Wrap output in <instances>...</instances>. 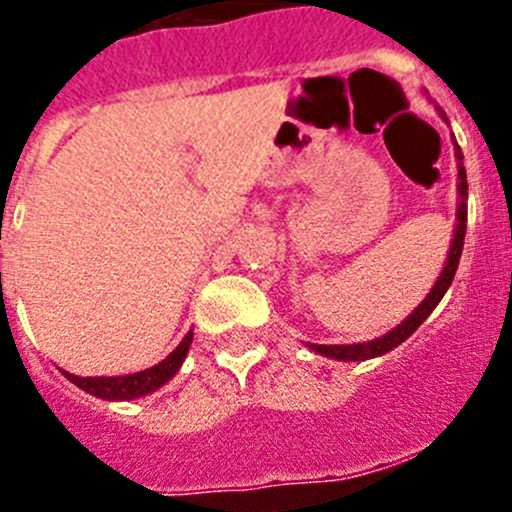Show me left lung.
Listing matches in <instances>:
<instances>
[{
    "label": "left lung",
    "mask_w": 512,
    "mask_h": 512,
    "mask_svg": "<svg viewBox=\"0 0 512 512\" xmlns=\"http://www.w3.org/2000/svg\"><path fill=\"white\" fill-rule=\"evenodd\" d=\"M441 110V107H438ZM441 117L446 120V115L441 112ZM456 146V140H454ZM456 169H459V182H456V192H459V207H456V228H454V241H451L449 259H446V266H443L441 277L436 279L433 289L428 292L423 302L410 312L408 318L402 320L397 328H392L390 333H384L382 338H374V341L366 343H346V346H323V343H307V348H312L315 354L328 356V359L336 361H366L374 359V356H382L392 348L400 346L402 341H408L415 330L420 328L428 315L436 310V305L441 302V297L446 295V289L454 282V274L459 269L461 259V248H464V235H467V169H464V156H461V148L456 146Z\"/></svg>",
    "instance_id": "obj_1"
}]
</instances>
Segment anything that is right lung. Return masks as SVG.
Here are the masks:
<instances>
[{
    "label": "right lung",
    "mask_w": 512,
    "mask_h": 512,
    "mask_svg": "<svg viewBox=\"0 0 512 512\" xmlns=\"http://www.w3.org/2000/svg\"><path fill=\"white\" fill-rule=\"evenodd\" d=\"M194 333L189 330L187 336L182 338V343L166 356L164 361H158L156 366L151 369H143V372L135 374H125V377H76V374L63 372V377L74 382L79 390L89 392V395L99 397V400H135V397L151 395L156 392L158 387H164L176 372H179V366L184 364L187 359V351L192 346Z\"/></svg>",
    "instance_id": "obj_1"
}]
</instances>
